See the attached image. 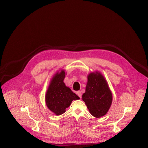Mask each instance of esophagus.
Instances as JSON below:
<instances>
[{"label": "esophagus", "instance_id": "obj_1", "mask_svg": "<svg viewBox=\"0 0 148 148\" xmlns=\"http://www.w3.org/2000/svg\"><path fill=\"white\" fill-rule=\"evenodd\" d=\"M77 95H78V97H79L80 98H82V93H81L80 91H77Z\"/></svg>", "mask_w": 148, "mask_h": 148}]
</instances>
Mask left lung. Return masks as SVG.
I'll return each mask as SVG.
<instances>
[{"label": "left lung", "mask_w": 148, "mask_h": 148, "mask_svg": "<svg viewBox=\"0 0 148 148\" xmlns=\"http://www.w3.org/2000/svg\"><path fill=\"white\" fill-rule=\"evenodd\" d=\"M82 99L94 117L100 118L108 112L112 103V93L105 77L99 72L89 74Z\"/></svg>", "instance_id": "1"}]
</instances>
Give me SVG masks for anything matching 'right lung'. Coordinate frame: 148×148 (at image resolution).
I'll return each mask as SVG.
<instances>
[{"label":"right lung","mask_w":148,"mask_h":148,"mask_svg":"<svg viewBox=\"0 0 148 148\" xmlns=\"http://www.w3.org/2000/svg\"><path fill=\"white\" fill-rule=\"evenodd\" d=\"M65 74L63 70L56 73L50 82L45 95L46 105L56 115L65 113L66 108L70 106L73 100L80 99L64 83Z\"/></svg>","instance_id":"1"}]
</instances>
